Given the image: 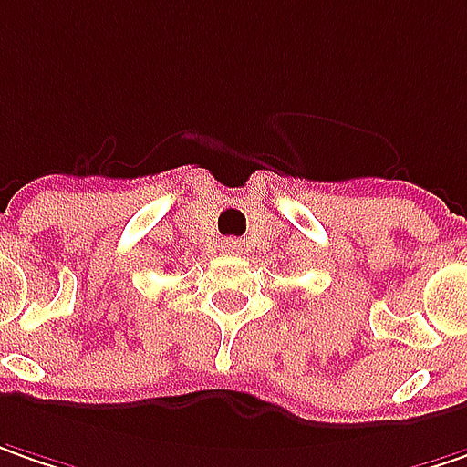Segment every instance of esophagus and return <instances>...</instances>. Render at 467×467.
Here are the masks:
<instances>
[{
	"mask_svg": "<svg viewBox=\"0 0 467 467\" xmlns=\"http://www.w3.org/2000/svg\"><path fill=\"white\" fill-rule=\"evenodd\" d=\"M222 251H224V254H240V251H243V245H240V243H237V240H224V243H222Z\"/></svg>",
	"mask_w": 467,
	"mask_h": 467,
	"instance_id": "obj_1",
	"label": "esophagus"
}]
</instances>
